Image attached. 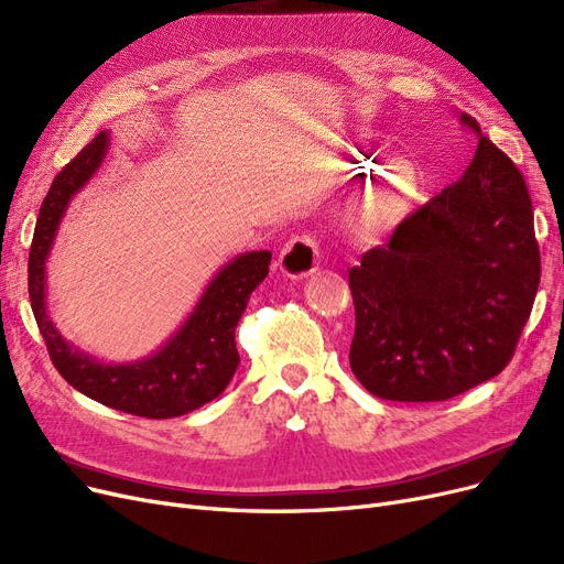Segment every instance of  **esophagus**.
Segmentation results:
<instances>
[{
  "label": "esophagus",
  "instance_id": "1",
  "mask_svg": "<svg viewBox=\"0 0 564 564\" xmlns=\"http://www.w3.org/2000/svg\"><path fill=\"white\" fill-rule=\"evenodd\" d=\"M318 259H321L318 240L314 236H296L282 248L278 261L286 278L303 280L316 271Z\"/></svg>",
  "mask_w": 564,
  "mask_h": 564
}]
</instances>
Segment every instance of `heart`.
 <instances>
[{"label": "heart", "mask_w": 564, "mask_h": 564, "mask_svg": "<svg viewBox=\"0 0 564 564\" xmlns=\"http://www.w3.org/2000/svg\"><path fill=\"white\" fill-rule=\"evenodd\" d=\"M337 167L344 172V176H351V178H369L379 172V163L373 153L367 151H358L351 149L346 151L344 155L337 158ZM413 187H415V178L399 170L381 191L371 197V202L365 206L362 213V229L365 231H379L388 225H392L401 213H404L411 195H413Z\"/></svg>", "instance_id": "obj_1"}]
</instances>
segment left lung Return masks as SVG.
<instances>
[{"label": "left lung", "mask_w": 564, "mask_h": 564, "mask_svg": "<svg viewBox=\"0 0 564 564\" xmlns=\"http://www.w3.org/2000/svg\"><path fill=\"white\" fill-rule=\"evenodd\" d=\"M470 165L348 271L356 379L390 401H445L512 360L540 286L532 202L479 123Z\"/></svg>", "instance_id": "obj_1"}]
</instances>
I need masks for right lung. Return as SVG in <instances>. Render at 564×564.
Returning a JSON list of instances; mask_svg holds the SVG:
<instances>
[{"mask_svg":"<svg viewBox=\"0 0 564 564\" xmlns=\"http://www.w3.org/2000/svg\"><path fill=\"white\" fill-rule=\"evenodd\" d=\"M110 135H98L55 176L45 195L30 250V301L52 365L89 399L130 415L165 420L191 413L216 399L240 362L236 326L250 293L265 280L271 252H246L225 263L204 289L183 326L149 358L105 365L79 351L52 324L45 307V263L70 199L102 165Z\"/></svg>","mask_w":564,"mask_h":564,"instance_id":"1","label":"right lung"}]
</instances>
